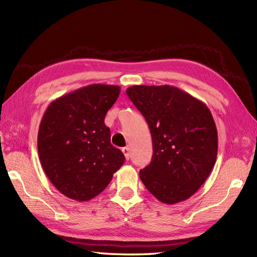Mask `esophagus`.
<instances>
[{
  "mask_svg": "<svg viewBox=\"0 0 257 257\" xmlns=\"http://www.w3.org/2000/svg\"><path fill=\"white\" fill-rule=\"evenodd\" d=\"M122 152H123V155H124V157H125V159H129V157H130V148L129 147H124V148H122Z\"/></svg>",
  "mask_w": 257,
  "mask_h": 257,
  "instance_id": "1",
  "label": "esophagus"
}]
</instances>
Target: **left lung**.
<instances>
[{
	"instance_id": "8db88e82",
	"label": "left lung",
	"mask_w": 257,
	"mask_h": 257,
	"mask_svg": "<svg viewBox=\"0 0 257 257\" xmlns=\"http://www.w3.org/2000/svg\"><path fill=\"white\" fill-rule=\"evenodd\" d=\"M148 122L154 155L140 170L149 192L166 204L189 199L210 176L217 156V130L203 101L170 85L125 90Z\"/></svg>"
}]
</instances>
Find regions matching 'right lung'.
Instances as JSON below:
<instances>
[{"mask_svg":"<svg viewBox=\"0 0 257 257\" xmlns=\"http://www.w3.org/2000/svg\"><path fill=\"white\" fill-rule=\"evenodd\" d=\"M120 87L91 84L57 98L44 112L37 135L40 161L59 192L86 202L101 193L124 156L110 144L105 124Z\"/></svg>","mask_w":257,"mask_h":257,"instance_id":"1","label":"right lung"}]
</instances>
